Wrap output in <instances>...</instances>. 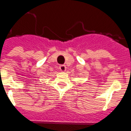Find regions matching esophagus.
Returning <instances> with one entry per match:
<instances>
[{
    "mask_svg": "<svg viewBox=\"0 0 131 131\" xmlns=\"http://www.w3.org/2000/svg\"><path fill=\"white\" fill-rule=\"evenodd\" d=\"M59 69L61 71H66V66L65 65H60L59 67Z\"/></svg>",
    "mask_w": 131,
    "mask_h": 131,
    "instance_id": "esophagus-1",
    "label": "esophagus"
}]
</instances>
